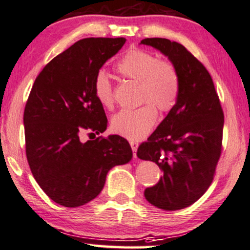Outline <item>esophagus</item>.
Masks as SVG:
<instances>
[{"label": "esophagus", "mask_w": 250, "mask_h": 250, "mask_svg": "<svg viewBox=\"0 0 250 250\" xmlns=\"http://www.w3.org/2000/svg\"><path fill=\"white\" fill-rule=\"evenodd\" d=\"M129 144H131V147H132L134 157H136V151H137V147H139V144H137L136 142H134V141H131V142H129Z\"/></svg>", "instance_id": "1"}]
</instances>
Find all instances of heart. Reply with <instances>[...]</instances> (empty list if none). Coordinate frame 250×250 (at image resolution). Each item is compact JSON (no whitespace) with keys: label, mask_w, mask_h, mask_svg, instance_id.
Returning <instances> with one entry per match:
<instances>
[{"label":"heart","mask_w":250,"mask_h":250,"mask_svg":"<svg viewBox=\"0 0 250 250\" xmlns=\"http://www.w3.org/2000/svg\"><path fill=\"white\" fill-rule=\"evenodd\" d=\"M122 77L139 82L140 103H146L136 109L121 110L111 118V131L127 140L137 141L151 132L158 113L175 106L180 91V77L175 65L159 60L155 54L134 48L128 50L116 64ZM95 95L104 108L114 106L113 85L104 71L95 79Z\"/></svg>","instance_id":"obj_1"}]
</instances>
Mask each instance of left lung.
Segmentation results:
<instances>
[{
	"label": "left lung",
	"instance_id": "obj_1",
	"mask_svg": "<svg viewBox=\"0 0 250 250\" xmlns=\"http://www.w3.org/2000/svg\"><path fill=\"white\" fill-rule=\"evenodd\" d=\"M141 44L167 56L180 77L176 104L136 153L164 172L157 185L144 190L146 201L176 211L195 203L211 185L221 154L223 111L211 75L185 47L166 38Z\"/></svg>",
	"mask_w": 250,
	"mask_h": 250
}]
</instances>
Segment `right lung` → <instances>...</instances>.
<instances>
[{
    "label": "right lung",
    "mask_w": 250,
    "mask_h": 250,
    "mask_svg": "<svg viewBox=\"0 0 250 250\" xmlns=\"http://www.w3.org/2000/svg\"><path fill=\"white\" fill-rule=\"evenodd\" d=\"M125 42L81 39L50 61L32 85L23 114L28 164L38 185L57 204L78 208L92 201L108 171L132 160L131 146L119 135L80 140L85 129L106 131L95 79Z\"/></svg>",
    "instance_id": "obj_1"
}]
</instances>
